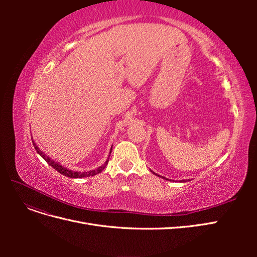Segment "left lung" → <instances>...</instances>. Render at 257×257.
<instances>
[{
    "mask_svg": "<svg viewBox=\"0 0 257 257\" xmlns=\"http://www.w3.org/2000/svg\"><path fill=\"white\" fill-rule=\"evenodd\" d=\"M158 176H159V175H158Z\"/></svg>",
    "mask_w": 257,
    "mask_h": 257,
    "instance_id": "1",
    "label": "left lung"
}]
</instances>
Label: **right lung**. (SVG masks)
Masks as SVG:
<instances>
[{
    "mask_svg": "<svg viewBox=\"0 0 257 257\" xmlns=\"http://www.w3.org/2000/svg\"><path fill=\"white\" fill-rule=\"evenodd\" d=\"M32 143H33V146H34V148H35V150L37 151V153H40V155L41 157L48 163V164L51 166V167H53L54 169L57 170V172H59L61 175H63V176H66V177H69V178H84V177H90V176H95V175H97V174H99V173H102L103 170H104V168L107 166V164H108V161L109 160H107L106 162H105V164L104 165H102L100 167H98V168H96V169H93V170H90V172H83V173H78V172H73V170H69V169H67V168H65V167H63L62 165H60V164H58V163H56L54 161H52V160H50L47 155L46 154H44L40 149H38V147L35 145V143L33 142V138H32ZM112 148V147H111ZM111 152V151H110Z\"/></svg>",
    "mask_w": 257,
    "mask_h": 257,
    "instance_id": "right-lung-1",
    "label": "right lung"
}]
</instances>
